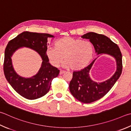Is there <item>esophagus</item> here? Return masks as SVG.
I'll return each mask as SVG.
<instances>
[{
    "instance_id": "esophagus-1",
    "label": "esophagus",
    "mask_w": 131,
    "mask_h": 131,
    "mask_svg": "<svg viewBox=\"0 0 131 131\" xmlns=\"http://www.w3.org/2000/svg\"><path fill=\"white\" fill-rule=\"evenodd\" d=\"M65 73V71H64V70H60V72H59V74L62 75V74H63Z\"/></svg>"
}]
</instances>
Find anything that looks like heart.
Masks as SVG:
<instances>
[{
	"label": "heart",
	"mask_w": 131,
	"mask_h": 131,
	"mask_svg": "<svg viewBox=\"0 0 131 131\" xmlns=\"http://www.w3.org/2000/svg\"><path fill=\"white\" fill-rule=\"evenodd\" d=\"M46 54L54 67L60 66L64 59V67L78 70L86 67L91 61L94 48L89 41L65 37L58 40L55 47H47Z\"/></svg>",
	"instance_id": "b5f03b06"
}]
</instances>
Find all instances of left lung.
<instances>
[{"label": "left lung", "mask_w": 131, "mask_h": 131, "mask_svg": "<svg viewBox=\"0 0 131 131\" xmlns=\"http://www.w3.org/2000/svg\"><path fill=\"white\" fill-rule=\"evenodd\" d=\"M81 38L89 39L97 54H109L116 59L117 63V70L112 77L100 83L93 81L89 76L90 70L96 59L87 67L73 72L69 84L71 93L78 101L90 103L105 96L119 78L123 69L122 54L117 45L105 35L90 32L83 35Z\"/></svg>", "instance_id": "obj_1"}]
</instances>
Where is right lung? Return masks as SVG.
Listing matches in <instances>:
<instances>
[{
  "label": "right lung",
  "instance_id": "obj_1",
  "mask_svg": "<svg viewBox=\"0 0 131 131\" xmlns=\"http://www.w3.org/2000/svg\"><path fill=\"white\" fill-rule=\"evenodd\" d=\"M53 37V35L45 33L25 31L9 41L7 45L3 63L4 75L13 88L26 99L35 100L45 96L49 91L52 80L59 74V70L50 65L46 54L47 38ZM22 47L34 49L42 58L39 73L31 78L26 79L18 75L12 65V55Z\"/></svg>",
  "mask_w": 131,
  "mask_h": 131
}]
</instances>
